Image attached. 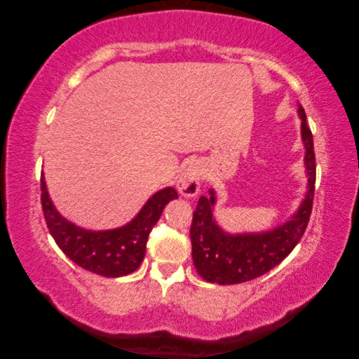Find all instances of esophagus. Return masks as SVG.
I'll use <instances>...</instances> for the list:
<instances>
[{
	"mask_svg": "<svg viewBox=\"0 0 359 359\" xmlns=\"http://www.w3.org/2000/svg\"><path fill=\"white\" fill-rule=\"evenodd\" d=\"M201 180H202V170L201 165L197 162H191L185 166L177 180V189L182 196L185 197H194L197 196L201 189Z\"/></svg>",
	"mask_w": 359,
	"mask_h": 359,
	"instance_id": "1",
	"label": "esophagus"
}]
</instances>
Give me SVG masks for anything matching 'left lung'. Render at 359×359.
<instances>
[{
    "label": "left lung",
    "instance_id": "obj_1",
    "mask_svg": "<svg viewBox=\"0 0 359 359\" xmlns=\"http://www.w3.org/2000/svg\"><path fill=\"white\" fill-rule=\"evenodd\" d=\"M297 112L301 117L302 142L306 147L304 160L309 175L306 199L292 219L270 231L228 234L212 219L216 196L210 189L208 197L202 196L199 199L189 230L194 266L205 280L216 282L220 285H231L262 276L284 261L304 236L313 207L316 165L313 135L307 125L306 111L299 106Z\"/></svg>",
    "mask_w": 359,
    "mask_h": 359
}]
</instances>
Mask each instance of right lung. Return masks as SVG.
I'll return each instance as SVG.
<instances>
[{"label":"right lung","mask_w":359,"mask_h":359,"mask_svg":"<svg viewBox=\"0 0 359 359\" xmlns=\"http://www.w3.org/2000/svg\"><path fill=\"white\" fill-rule=\"evenodd\" d=\"M177 197L174 188H165L149 197L128 225L116 230L89 231L71 224L55 210L41 175V207L52 238L72 262L104 278L126 276L139 269L152 226L162 216L165 205Z\"/></svg>","instance_id":"add662e5"}]
</instances>
